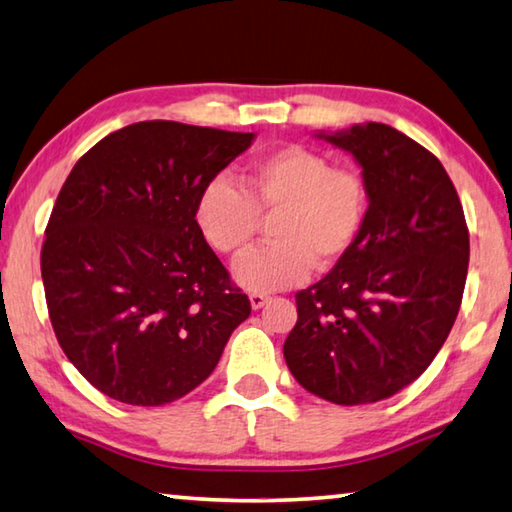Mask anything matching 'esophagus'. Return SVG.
I'll return each mask as SVG.
<instances>
[{
    "label": "esophagus",
    "mask_w": 512,
    "mask_h": 512,
    "mask_svg": "<svg viewBox=\"0 0 512 512\" xmlns=\"http://www.w3.org/2000/svg\"><path fill=\"white\" fill-rule=\"evenodd\" d=\"M250 307L253 309H262L268 300H271V296H266V293H250Z\"/></svg>",
    "instance_id": "esophagus-1"
}]
</instances>
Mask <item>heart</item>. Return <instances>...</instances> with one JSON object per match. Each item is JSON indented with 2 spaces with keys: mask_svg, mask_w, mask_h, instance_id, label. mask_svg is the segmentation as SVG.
<instances>
[{
  "mask_svg": "<svg viewBox=\"0 0 512 512\" xmlns=\"http://www.w3.org/2000/svg\"><path fill=\"white\" fill-rule=\"evenodd\" d=\"M244 187L216 176L196 198L194 219L216 253L239 255L259 223L273 219V244L250 250L232 266L239 287L264 293L307 280L311 268H332L357 244L368 214L363 180L334 169L307 146H284L255 160Z\"/></svg>",
  "mask_w": 512,
  "mask_h": 512,
  "instance_id": "b5f03b06",
  "label": "heart"
}]
</instances>
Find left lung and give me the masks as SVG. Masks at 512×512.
Instances as JSON below:
<instances>
[{"label": "left lung", "mask_w": 512, "mask_h": 512, "mask_svg": "<svg viewBox=\"0 0 512 512\" xmlns=\"http://www.w3.org/2000/svg\"><path fill=\"white\" fill-rule=\"evenodd\" d=\"M361 167L368 214L357 244L296 293L284 359L305 391L357 406L418 379L461 307L470 235L436 155L386 124L316 133Z\"/></svg>", "instance_id": "obj_1"}]
</instances>
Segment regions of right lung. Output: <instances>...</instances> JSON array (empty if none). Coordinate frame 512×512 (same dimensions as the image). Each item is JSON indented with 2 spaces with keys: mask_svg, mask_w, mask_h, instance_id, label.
<instances>
[{
  "mask_svg": "<svg viewBox=\"0 0 512 512\" xmlns=\"http://www.w3.org/2000/svg\"><path fill=\"white\" fill-rule=\"evenodd\" d=\"M253 140L137 121L74 164L45 230L42 284L60 348L103 395L133 406L180 400L250 316L194 207Z\"/></svg>",
  "mask_w": 512,
  "mask_h": 512,
  "instance_id": "obj_1",
  "label": "right lung"
}]
</instances>
